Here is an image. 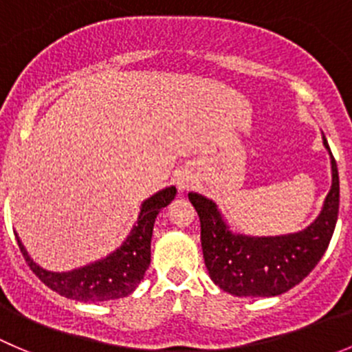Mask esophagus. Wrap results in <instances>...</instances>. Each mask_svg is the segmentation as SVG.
Masks as SVG:
<instances>
[{
  "mask_svg": "<svg viewBox=\"0 0 352 352\" xmlns=\"http://www.w3.org/2000/svg\"><path fill=\"white\" fill-rule=\"evenodd\" d=\"M179 188H185V185H183V183H179Z\"/></svg>",
  "mask_w": 352,
  "mask_h": 352,
  "instance_id": "34e87169",
  "label": "esophagus"
}]
</instances>
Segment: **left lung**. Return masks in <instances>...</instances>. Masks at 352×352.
Listing matches in <instances>:
<instances>
[{"instance_id":"left-lung-1","label":"left lung","mask_w":352,"mask_h":352,"mask_svg":"<svg viewBox=\"0 0 352 352\" xmlns=\"http://www.w3.org/2000/svg\"><path fill=\"white\" fill-rule=\"evenodd\" d=\"M332 188L320 216L306 230L278 236L233 233L212 200L188 193L200 219V242L209 276L221 290L239 297H271L287 292L314 270L332 240L339 216V170L327 138Z\"/></svg>"}]
</instances>
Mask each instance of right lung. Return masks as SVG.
<instances>
[{
    "mask_svg": "<svg viewBox=\"0 0 352 352\" xmlns=\"http://www.w3.org/2000/svg\"><path fill=\"white\" fill-rule=\"evenodd\" d=\"M174 197H176V188L169 186L146 199L142 204L138 221L122 245L109 254L105 259H100L79 270L65 271V273L43 270L31 259L19 236L16 243L32 273L60 296L79 302L120 299L135 292L145 276V271L150 266V240H152L153 223L160 209L169 206Z\"/></svg>",
    "mask_w": 352,
    "mask_h": 352,
    "instance_id": "1",
    "label": "right lung"
}]
</instances>
